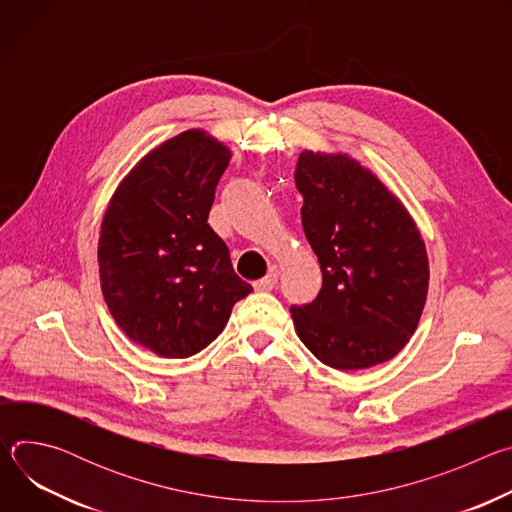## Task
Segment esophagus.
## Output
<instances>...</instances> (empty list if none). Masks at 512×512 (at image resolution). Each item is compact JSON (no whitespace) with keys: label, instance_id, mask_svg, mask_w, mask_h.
Listing matches in <instances>:
<instances>
[{"label":"esophagus","instance_id":"obj_1","mask_svg":"<svg viewBox=\"0 0 512 512\" xmlns=\"http://www.w3.org/2000/svg\"><path fill=\"white\" fill-rule=\"evenodd\" d=\"M277 277H279V269L273 265V267L269 269V273H267L263 279L255 281L253 285H255V289H261V291H269V289H273V287L277 285Z\"/></svg>","mask_w":512,"mask_h":512}]
</instances>
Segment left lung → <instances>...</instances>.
<instances>
[{"label":"left lung","instance_id":"left-lung-1","mask_svg":"<svg viewBox=\"0 0 512 512\" xmlns=\"http://www.w3.org/2000/svg\"><path fill=\"white\" fill-rule=\"evenodd\" d=\"M296 186L322 289L291 306L308 350L338 371L393 358L421 318L429 267L421 235L385 184L348 156L302 152Z\"/></svg>","mask_w":512,"mask_h":512}]
</instances>
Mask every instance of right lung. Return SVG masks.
Wrapping results in <instances>:
<instances>
[{"label": "right lung", "instance_id": "1", "mask_svg": "<svg viewBox=\"0 0 512 512\" xmlns=\"http://www.w3.org/2000/svg\"><path fill=\"white\" fill-rule=\"evenodd\" d=\"M231 152L200 129L145 156L119 184L99 237L103 298L117 326L166 358L206 348L253 287L208 221Z\"/></svg>", "mask_w": 512, "mask_h": 512}]
</instances>
